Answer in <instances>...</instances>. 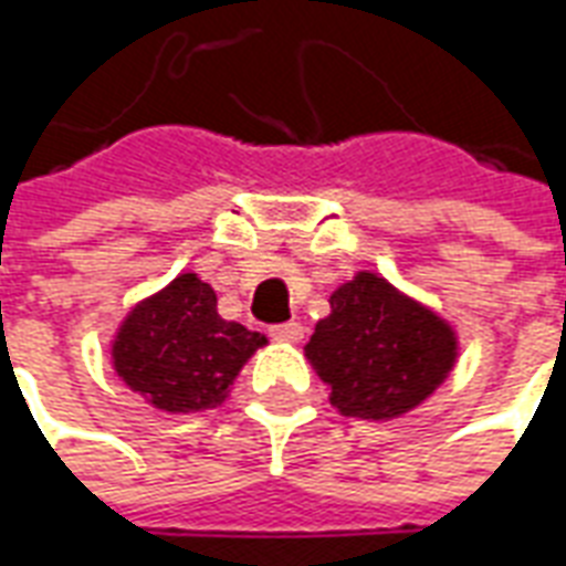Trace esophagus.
Instances as JSON below:
<instances>
[{
	"mask_svg": "<svg viewBox=\"0 0 566 566\" xmlns=\"http://www.w3.org/2000/svg\"><path fill=\"white\" fill-rule=\"evenodd\" d=\"M270 336L275 338V342H300L303 338V324H296V321H287V324H275L270 326Z\"/></svg>",
	"mask_w": 566,
	"mask_h": 566,
	"instance_id": "obj_1",
	"label": "esophagus"
}]
</instances>
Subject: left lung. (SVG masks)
Instances as JSON below:
<instances>
[{"label": "left lung", "mask_w": 566, "mask_h": 566, "mask_svg": "<svg viewBox=\"0 0 566 566\" xmlns=\"http://www.w3.org/2000/svg\"><path fill=\"white\" fill-rule=\"evenodd\" d=\"M329 308L305 354L345 417H399L432 396L453 368V329L375 272L342 284Z\"/></svg>", "instance_id": "left-lung-1"}]
</instances>
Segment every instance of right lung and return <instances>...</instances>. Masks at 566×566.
<instances>
[{
    "mask_svg": "<svg viewBox=\"0 0 566 566\" xmlns=\"http://www.w3.org/2000/svg\"><path fill=\"white\" fill-rule=\"evenodd\" d=\"M216 308V291L186 272L134 308L113 342L119 378L170 413L216 408L240 375L242 363L263 345Z\"/></svg>",
    "mask_w": 566,
    "mask_h": 566,
    "instance_id": "right-lung-1",
    "label": "right lung"
}]
</instances>
